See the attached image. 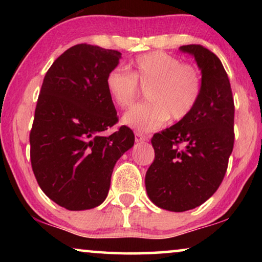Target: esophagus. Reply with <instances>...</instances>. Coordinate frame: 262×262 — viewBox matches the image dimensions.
Listing matches in <instances>:
<instances>
[{"label":"esophagus","instance_id":"obj_1","mask_svg":"<svg viewBox=\"0 0 262 262\" xmlns=\"http://www.w3.org/2000/svg\"><path fill=\"white\" fill-rule=\"evenodd\" d=\"M135 136H136V142H145V141H148V137H146L144 134H142V132H136Z\"/></svg>","mask_w":262,"mask_h":262}]
</instances>
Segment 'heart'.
<instances>
[{"label":"heart","instance_id":"heart-1","mask_svg":"<svg viewBox=\"0 0 262 262\" xmlns=\"http://www.w3.org/2000/svg\"><path fill=\"white\" fill-rule=\"evenodd\" d=\"M138 85L148 88L145 95L149 102L125 113L123 123L149 132L169 118L179 121L189 116L202 95L203 78L196 67L161 51L138 56L131 63L130 71L116 67L107 73V92L120 108L134 105L139 94Z\"/></svg>","mask_w":262,"mask_h":262}]
</instances>
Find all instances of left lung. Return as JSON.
<instances>
[{"mask_svg": "<svg viewBox=\"0 0 262 262\" xmlns=\"http://www.w3.org/2000/svg\"><path fill=\"white\" fill-rule=\"evenodd\" d=\"M202 70L203 91L191 114L154 135L155 160L145 174L150 200L184 212L205 203L223 181L234 148V98L220 58L202 45H184Z\"/></svg>", "mask_w": 262, "mask_h": 262, "instance_id": "8db88e82", "label": "left lung"}]
</instances>
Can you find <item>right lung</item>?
<instances>
[{
	"label": "right lung",
	"instance_id": "right-lung-1",
	"mask_svg": "<svg viewBox=\"0 0 262 262\" xmlns=\"http://www.w3.org/2000/svg\"><path fill=\"white\" fill-rule=\"evenodd\" d=\"M121 53L95 45L68 49L46 73L30 134L31 163L41 191L70 211L99 206L110 191L117 161L135 143L106 88Z\"/></svg>",
	"mask_w": 262,
	"mask_h": 262
}]
</instances>
